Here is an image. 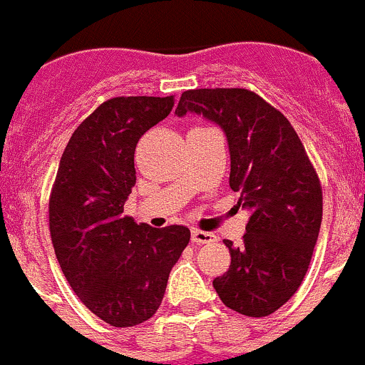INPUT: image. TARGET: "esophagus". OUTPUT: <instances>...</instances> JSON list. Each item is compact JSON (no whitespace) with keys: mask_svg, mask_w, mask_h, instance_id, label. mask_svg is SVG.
<instances>
[{"mask_svg":"<svg viewBox=\"0 0 365 365\" xmlns=\"http://www.w3.org/2000/svg\"><path fill=\"white\" fill-rule=\"evenodd\" d=\"M215 235L213 232H207V231H200V229H192V240L195 244H211L215 242Z\"/></svg>","mask_w":365,"mask_h":365,"instance_id":"esophagus-1","label":"esophagus"}]
</instances>
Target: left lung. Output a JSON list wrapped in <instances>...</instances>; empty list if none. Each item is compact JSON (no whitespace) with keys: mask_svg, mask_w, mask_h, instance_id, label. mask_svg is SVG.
<instances>
[{"mask_svg":"<svg viewBox=\"0 0 365 365\" xmlns=\"http://www.w3.org/2000/svg\"><path fill=\"white\" fill-rule=\"evenodd\" d=\"M202 114L224 130L231 154L229 186L251 210L244 240L227 272L215 277L222 303L247 317H265L299 289L322 220V188L299 136L270 103L242 88L192 89L175 114Z\"/></svg>","mask_w":365,"mask_h":365,"instance_id":"left-lung-1","label":"left lung"}]
</instances>
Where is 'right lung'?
Segmentation results:
<instances>
[{
	"mask_svg": "<svg viewBox=\"0 0 365 365\" xmlns=\"http://www.w3.org/2000/svg\"><path fill=\"white\" fill-rule=\"evenodd\" d=\"M173 107V96H116L69 138L50 195L55 256L78 299L116 328L158 312L190 229H155L123 215L136 185L140 138Z\"/></svg>",
	"mask_w": 365,
	"mask_h": 365,
	"instance_id": "add662e5",
	"label": "right lung"
}]
</instances>
